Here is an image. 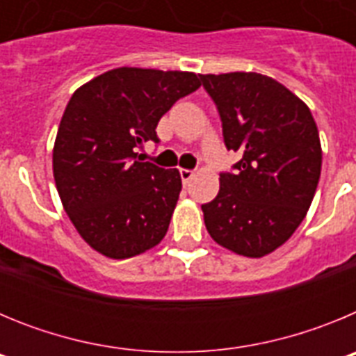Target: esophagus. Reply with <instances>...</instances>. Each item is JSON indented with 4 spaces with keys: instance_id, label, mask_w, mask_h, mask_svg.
Instances as JSON below:
<instances>
[{
    "instance_id": "esophagus-1",
    "label": "esophagus",
    "mask_w": 356,
    "mask_h": 356,
    "mask_svg": "<svg viewBox=\"0 0 356 356\" xmlns=\"http://www.w3.org/2000/svg\"><path fill=\"white\" fill-rule=\"evenodd\" d=\"M180 176H181V181H184V184L187 185L188 181L193 180L194 171H191V169H180Z\"/></svg>"
}]
</instances>
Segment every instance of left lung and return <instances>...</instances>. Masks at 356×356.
Wrapping results in <instances>:
<instances>
[{"label": "left lung", "mask_w": 356, "mask_h": 356, "mask_svg": "<svg viewBox=\"0 0 356 356\" xmlns=\"http://www.w3.org/2000/svg\"><path fill=\"white\" fill-rule=\"evenodd\" d=\"M217 106L222 137L241 160L201 205L210 237L260 259L291 238L307 216L321 176L319 131L310 108L259 72L200 74Z\"/></svg>", "instance_id": "1"}]
</instances>
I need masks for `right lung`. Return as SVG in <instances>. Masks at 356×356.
<instances>
[{
    "instance_id": "right-lung-1",
    "label": "right lung",
    "mask_w": 356,
    "mask_h": 356,
    "mask_svg": "<svg viewBox=\"0 0 356 356\" xmlns=\"http://www.w3.org/2000/svg\"><path fill=\"white\" fill-rule=\"evenodd\" d=\"M200 89L194 72L119 67L81 85L62 115L53 175L69 219L108 259H130L168 234L181 191L178 169L140 162L144 143L180 97Z\"/></svg>"
}]
</instances>
